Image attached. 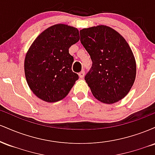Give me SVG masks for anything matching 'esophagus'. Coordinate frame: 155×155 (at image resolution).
I'll return each instance as SVG.
<instances>
[{"label": "esophagus", "mask_w": 155, "mask_h": 155, "mask_svg": "<svg viewBox=\"0 0 155 155\" xmlns=\"http://www.w3.org/2000/svg\"><path fill=\"white\" fill-rule=\"evenodd\" d=\"M84 75H85V72H84V71H81L79 74V77L81 78V79H83L84 77Z\"/></svg>", "instance_id": "obj_1"}]
</instances>
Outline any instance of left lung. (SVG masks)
Wrapping results in <instances>:
<instances>
[{"label":"left lung","mask_w":155,"mask_h":155,"mask_svg":"<svg viewBox=\"0 0 155 155\" xmlns=\"http://www.w3.org/2000/svg\"><path fill=\"white\" fill-rule=\"evenodd\" d=\"M80 41L92 64L84 79L96 99L111 104L122 100L133 87L136 64L128 44L106 25L80 31Z\"/></svg>","instance_id":"8db88e82"}]
</instances>
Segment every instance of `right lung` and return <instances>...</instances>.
<instances>
[{
    "label": "right lung",
    "instance_id": "1",
    "mask_svg": "<svg viewBox=\"0 0 155 155\" xmlns=\"http://www.w3.org/2000/svg\"><path fill=\"white\" fill-rule=\"evenodd\" d=\"M79 41L77 28L58 24L42 32L32 44L25 59V74L38 98L49 103L62 100L79 79L72 71L74 58L68 51Z\"/></svg>",
    "mask_w": 155,
    "mask_h": 155
}]
</instances>
